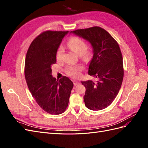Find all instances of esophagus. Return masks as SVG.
Segmentation results:
<instances>
[{
    "label": "esophagus",
    "mask_w": 148,
    "mask_h": 148,
    "mask_svg": "<svg viewBox=\"0 0 148 148\" xmlns=\"http://www.w3.org/2000/svg\"><path fill=\"white\" fill-rule=\"evenodd\" d=\"M79 83H80V82L79 81H78V80H74V81H73V84H74L75 86H76V85H77Z\"/></svg>",
    "instance_id": "esophagus-1"
}]
</instances>
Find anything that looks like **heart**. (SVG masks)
I'll return each instance as SVG.
<instances>
[{
	"instance_id": "obj_1",
	"label": "heart",
	"mask_w": 148,
	"mask_h": 148,
	"mask_svg": "<svg viewBox=\"0 0 148 148\" xmlns=\"http://www.w3.org/2000/svg\"><path fill=\"white\" fill-rule=\"evenodd\" d=\"M69 49L78 56H81L83 59L88 60L91 56V51L86 48V42L84 40L78 37L71 38L67 43ZM64 49L62 46L58 48L56 52V59L57 60H60L63 56ZM83 69L82 65L70 66L66 69V73L71 77L77 78L79 76V71Z\"/></svg>"
}]
</instances>
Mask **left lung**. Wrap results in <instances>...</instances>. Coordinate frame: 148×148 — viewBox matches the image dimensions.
Instances as JSON below:
<instances>
[{
    "mask_svg": "<svg viewBox=\"0 0 148 148\" xmlns=\"http://www.w3.org/2000/svg\"><path fill=\"white\" fill-rule=\"evenodd\" d=\"M70 33L86 40L92 49L88 74L97 80L82 82L86 88L85 106L92 110L104 109L115 99L123 81V58L119 44L108 32L97 26Z\"/></svg>",
    "mask_w": 148,
    "mask_h": 148,
    "instance_id": "8db88e82",
    "label": "left lung"
}]
</instances>
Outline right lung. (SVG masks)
Wrapping results in <instances>:
<instances>
[{
    "mask_svg": "<svg viewBox=\"0 0 148 148\" xmlns=\"http://www.w3.org/2000/svg\"><path fill=\"white\" fill-rule=\"evenodd\" d=\"M69 31H47L31 42L25 59V76L31 95L39 107L50 114L63 113L68 106L73 83L66 77L52 75L56 52Z\"/></svg>",
    "mask_w": 148,
    "mask_h": 148,
    "instance_id": "right-lung-1",
    "label": "right lung"
}]
</instances>
